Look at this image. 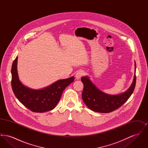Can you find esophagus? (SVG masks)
I'll return each mask as SVG.
<instances>
[{"label":"esophagus","instance_id":"obj_1","mask_svg":"<svg viewBox=\"0 0 148 148\" xmlns=\"http://www.w3.org/2000/svg\"><path fill=\"white\" fill-rule=\"evenodd\" d=\"M84 74V72L83 71H78L75 74V77H76L77 79H79Z\"/></svg>","mask_w":148,"mask_h":148}]
</instances>
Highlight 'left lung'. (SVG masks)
<instances>
[{
    "label": "left lung",
    "instance_id": "obj_1",
    "mask_svg": "<svg viewBox=\"0 0 148 148\" xmlns=\"http://www.w3.org/2000/svg\"><path fill=\"white\" fill-rule=\"evenodd\" d=\"M136 63L135 75L130 87L127 91L119 95H109L100 91L88 77H83L81 80L84 84L82 99L85 105L90 110L98 113L112 112L123 106L133 92L136 84Z\"/></svg>",
    "mask_w": 148,
    "mask_h": 148
}]
</instances>
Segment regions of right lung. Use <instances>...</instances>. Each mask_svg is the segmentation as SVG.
<instances>
[{
    "instance_id": "add662e5",
    "label": "right lung",
    "mask_w": 148,
    "mask_h": 148,
    "mask_svg": "<svg viewBox=\"0 0 148 148\" xmlns=\"http://www.w3.org/2000/svg\"><path fill=\"white\" fill-rule=\"evenodd\" d=\"M18 56L12 67V87L14 95L23 105L35 113L53 110L62 97L64 90L74 80V77L59 80L49 86L35 90L24 86L20 82L17 71Z\"/></svg>"
}]
</instances>
